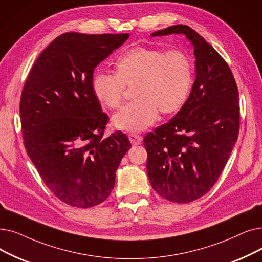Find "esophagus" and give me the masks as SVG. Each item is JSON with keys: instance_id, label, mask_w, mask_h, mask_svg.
<instances>
[{"instance_id": "esophagus-1", "label": "esophagus", "mask_w": 262, "mask_h": 262, "mask_svg": "<svg viewBox=\"0 0 262 262\" xmlns=\"http://www.w3.org/2000/svg\"><path fill=\"white\" fill-rule=\"evenodd\" d=\"M128 138H129V141L132 144H140L142 142V137L140 135L138 134H129L128 135Z\"/></svg>"}]
</instances>
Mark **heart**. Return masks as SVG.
<instances>
[{
  "label": "heart",
  "instance_id": "heart-1",
  "mask_svg": "<svg viewBox=\"0 0 262 262\" xmlns=\"http://www.w3.org/2000/svg\"><path fill=\"white\" fill-rule=\"evenodd\" d=\"M117 73L96 72L92 91L101 104L120 107L125 88L133 86L134 101L113 117V125L139 132L156 121L158 112L172 113L185 104L192 82L191 64L181 50L134 48L116 62Z\"/></svg>",
  "mask_w": 262,
  "mask_h": 262
}]
</instances>
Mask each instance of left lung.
Returning <instances> with one entry per match:
<instances>
[{
    "instance_id": "8db88e82",
    "label": "left lung",
    "mask_w": 262,
    "mask_h": 262,
    "mask_svg": "<svg viewBox=\"0 0 262 262\" xmlns=\"http://www.w3.org/2000/svg\"><path fill=\"white\" fill-rule=\"evenodd\" d=\"M169 34H183L194 46L196 80L176 117L147 134L143 144L153 189L169 201L187 203L220 178L237 139L240 104L229 66L210 43L183 25L151 35Z\"/></svg>"
}]
</instances>
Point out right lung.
Here are the masks:
<instances>
[{
	"instance_id": "add662e5",
	"label": "right lung",
	"mask_w": 262,
	"mask_h": 262,
	"mask_svg": "<svg viewBox=\"0 0 262 262\" xmlns=\"http://www.w3.org/2000/svg\"><path fill=\"white\" fill-rule=\"evenodd\" d=\"M128 36L64 33L40 53L22 90L27 153L45 184L68 206L86 209L105 201L132 146L120 130L104 137L109 118L92 91L95 67Z\"/></svg>"
}]
</instances>
